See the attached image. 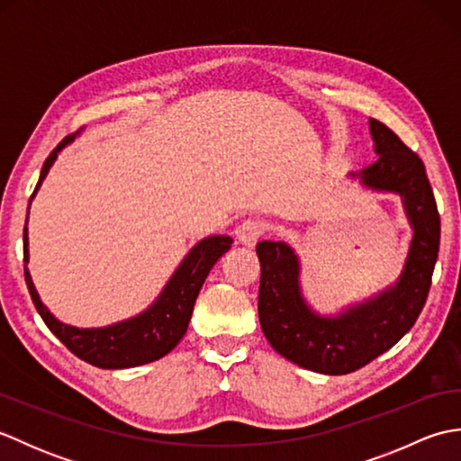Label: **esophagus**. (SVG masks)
Returning a JSON list of instances; mask_svg holds the SVG:
<instances>
[{
	"mask_svg": "<svg viewBox=\"0 0 461 461\" xmlns=\"http://www.w3.org/2000/svg\"><path fill=\"white\" fill-rule=\"evenodd\" d=\"M263 231H266V225H263L259 220H246L236 228V238L241 246L253 248L258 243V240L263 236Z\"/></svg>",
	"mask_w": 461,
	"mask_h": 461,
	"instance_id": "34e87169",
	"label": "esophagus"
}]
</instances>
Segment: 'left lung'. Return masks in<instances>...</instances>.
<instances>
[{
  "mask_svg": "<svg viewBox=\"0 0 461 461\" xmlns=\"http://www.w3.org/2000/svg\"><path fill=\"white\" fill-rule=\"evenodd\" d=\"M378 160L350 172L362 188L396 194L412 228L402 271L372 297L321 315L301 287V261L285 241H259V322L281 357L321 375H348L393 348L424 309L439 251V213L424 162L398 136L368 121Z\"/></svg>",
  "mask_w": 461,
  "mask_h": 461,
  "instance_id": "obj_1",
  "label": "left lung"
}]
</instances>
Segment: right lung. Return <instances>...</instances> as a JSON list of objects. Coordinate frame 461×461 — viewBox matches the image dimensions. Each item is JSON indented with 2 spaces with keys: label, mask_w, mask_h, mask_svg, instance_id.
Masks as SVG:
<instances>
[{
  "label": "right lung",
  "mask_w": 461,
  "mask_h": 461,
  "mask_svg": "<svg viewBox=\"0 0 461 461\" xmlns=\"http://www.w3.org/2000/svg\"><path fill=\"white\" fill-rule=\"evenodd\" d=\"M75 136H67L65 140L59 142L57 149L49 154L45 160L41 176L35 185L32 200L35 198L37 190L41 188L45 176L49 174L53 162L57 160L59 152L65 146L75 140ZM32 205V202H29ZM29 215V208H27ZM233 240L230 236H208L200 240L195 246L185 253L180 266L166 281L160 295L156 297L149 307L139 315L124 319L106 327H91L79 329L67 322L59 321L51 311H49L39 293L33 285L32 273L27 269L29 263V238H27V223L23 228V263H25V283L29 295L33 299V305L39 315L45 321L49 330L63 342V345L73 352L75 357L89 362L99 368H132L149 362L158 360L168 355V352L178 345L182 337L188 330V322L194 311V303L198 299V293L208 277L210 269L215 266L225 251L231 248Z\"/></svg>",
  "instance_id": "right-lung-1"
}]
</instances>
